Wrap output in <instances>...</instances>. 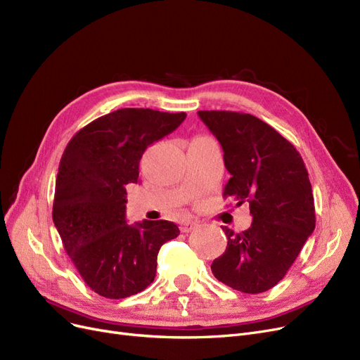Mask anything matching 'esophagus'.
<instances>
[{
    "label": "esophagus",
    "mask_w": 360,
    "mask_h": 360,
    "mask_svg": "<svg viewBox=\"0 0 360 360\" xmlns=\"http://www.w3.org/2000/svg\"><path fill=\"white\" fill-rule=\"evenodd\" d=\"M197 227H198V222H197V221H193V219H185V221L181 224L182 233H190V231L195 230Z\"/></svg>",
    "instance_id": "1"
}]
</instances>
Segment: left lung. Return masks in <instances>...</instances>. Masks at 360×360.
<instances>
[{"label": "left lung", "instance_id": "1", "mask_svg": "<svg viewBox=\"0 0 360 360\" xmlns=\"http://www.w3.org/2000/svg\"><path fill=\"white\" fill-rule=\"evenodd\" d=\"M224 150L231 178L224 198L249 203L250 227H222L227 249L212 262L219 282L259 294L282 281L316 227L309 172L297 148L262 120L234 111H198Z\"/></svg>", "mask_w": 360, "mask_h": 360}]
</instances>
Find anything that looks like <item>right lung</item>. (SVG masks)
<instances>
[{
	"instance_id": "obj_1",
	"label": "right lung",
	"mask_w": 360,
	"mask_h": 360,
	"mask_svg": "<svg viewBox=\"0 0 360 360\" xmlns=\"http://www.w3.org/2000/svg\"><path fill=\"white\" fill-rule=\"evenodd\" d=\"M185 112L123 108L78 130L56 176L53 222L86 285L101 297L127 298L148 288L163 243L178 237L170 221H126V185L136 184L143 151L175 130Z\"/></svg>"
}]
</instances>
